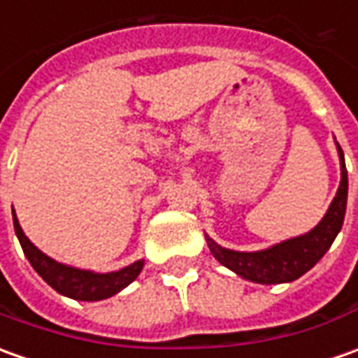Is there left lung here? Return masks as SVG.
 <instances>
[{
	"label": "left lung",
	"mask_w": 358,
	"mask_h": 358,
	"mask_svg": "<svg viewBox=\"0 0 358 358\" xmlns=\"http://www.w3.org/2000/svg\"><path fill=\"white\" fill-rule=\"evenodd\" d=\"M337 150H339V160H341V184L337 189V196L333 198L329 210L317 227H313L310 233L301 237H294L280 245H274L271 249L257 250V252L223 249L208 237L211 255L223 266L237 272L245 280L259 282V284H282V282L296 280L301 274H306L331 247L345 220L349 180H347L345 157L339 145H337Z\"/></svg>",
	"instance_id": "obj_1"
}]
</instances>
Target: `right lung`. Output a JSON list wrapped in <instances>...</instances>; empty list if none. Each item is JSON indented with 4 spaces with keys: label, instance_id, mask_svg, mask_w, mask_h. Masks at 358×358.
<instances>
[{
    "label": "right lung",
    "instance_id": "add662e5",
    "mask_svg": "<svg viewBox=\"0 0 358 358\" xmlns=\"http://www.w3.org/2000/svg\"><path fill=\"white\" fill-rule=\"evenodd\" d=\"M13 227H15L19 243L23 247V252H25V257L31 262V266L36 271V274L48 286H52L58 294L68 296L72 300L97 301L111 298L113 294L121 292L125 286H129L131 282L135 280L138 276V272L143 271V264H145V261H137L133 262L131 266H125V268L115 272H108V274L78 271V268H72V266L52 261L50 257H46L45 252H41V250L36 249L35 245L27 239V235L21 229V225H19V221L15 217V211H13Z\"/></svg>",
    "mask_w": 358,
    "mask_h": 358
}]
</instances>
